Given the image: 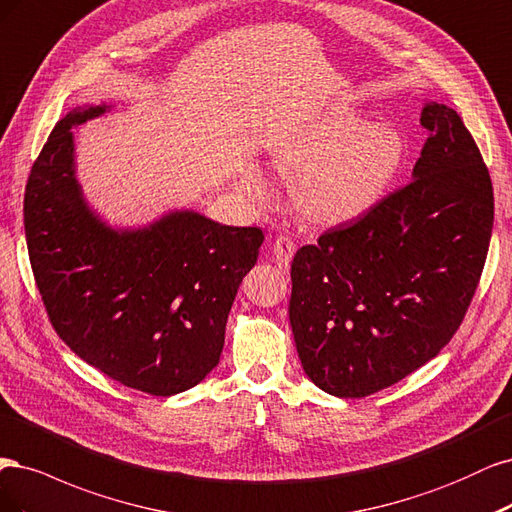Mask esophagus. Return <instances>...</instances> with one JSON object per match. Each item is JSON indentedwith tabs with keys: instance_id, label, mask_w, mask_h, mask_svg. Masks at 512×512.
I'll return each mask as SVG.
<instances>
[{
	"instance_id": "esophagus-1",
	"label": "esophagus",
	"mask_w": 512,
	"mask_h": 512,
	"mask_svg": "<svg viewBox=\"0 0 512 512\" xmlns=\"http://www.w3.org/2000/svg\"><path fill=\"white\" fill-rule=\"evenodd\" d=\"M295 253V244L289 236H276L274 244H272V259L278 268H289V263L293 259Z\"/></svg>"
}]
</instances>
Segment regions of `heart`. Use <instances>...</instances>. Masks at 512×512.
Returning <instances> with one entry per match:
<instances>
[{"mask_svg":"<svg viewBox=\"0 0 512 512\" xmlns=\"http://www.w3.org/2000/svg\"><path fill=\"white\" fill-rule=\"evenodd\" d=\"M274 166L295 178V202L319 223H342L374 208L389 191L404 159V140L391 125L366 123L359 112H338L276 148ZM257 200L270 195V180L253 172Z\"/></svg>","mask_w":512,"mask_h":512,"instance_id":"b5f03b06","label":"heart"}]
</instances>
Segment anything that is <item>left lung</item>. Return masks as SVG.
<instances>
[{
    "instance_id": "left-lung-1",
    "label": "left lung",
    "mask_w": 512,
    "mask_h": 512,
    "mask_svg": "<svg viewBox=\"0 0 512 512\" xmlns=\"http://www.w3.org/2000/svg\"><path fill=\"white\" fill-rule=\"evenodd\" d=\"M412 180L359 219L327 229L291 263L289 321L308 378L366 398L449 344L481 280L493 187L459 114L430 102Z\"/></svg>"
}]
</instances>
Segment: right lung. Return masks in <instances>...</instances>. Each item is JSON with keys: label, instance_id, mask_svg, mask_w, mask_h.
Masks as SVG:
<instances>
[{"label": "right lung", "instance_id": "right-lung-1", "mask_svg": "<svg viewBox=\"0 0 512 512\" xmlns=\"http://www.w3.org/2000/svg\"><path fill=\"white\" fill-rule=\"evenodd\" d=\"M110 106H78L55 125L25 187L31 270L55 332L89 366L151 395L187 391L219 364L225 323L263 232L176 210L112 229L87 206L72 127Z\"/></svg>", "mask_w": 512, "mask_h": 512}]
</instances>
